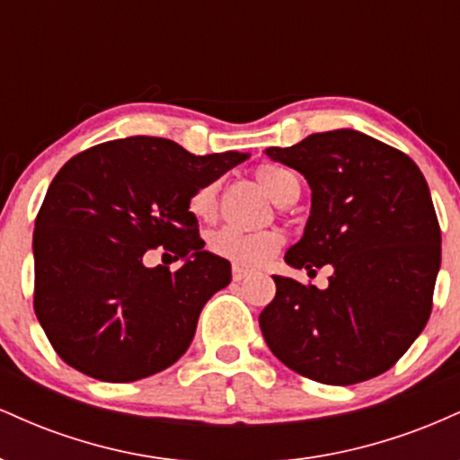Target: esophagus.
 Listing matches in <instances>:
<instances>
[{
	"label": "esophagus",
	"mask_w": 460,
	"mask_h": 460,
	"mask_svg": "<svg viewBox=\"0 0 460 460\" xmlns=\"http://www.w3.org/2000/svg\"><path fill=\"white\" fill-rule=\"evenodd\" d=\"M231 274H234V281H242V279H246L248 274H251V272L244 270V268H237V266H234V272H231Z\"/></svg>",
	"instance_id": "1"
}]
</instances>
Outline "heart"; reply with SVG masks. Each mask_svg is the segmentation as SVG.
Segmentation results:
<instances>
[{
	"label": "heart",
	"mask_w": 460,
	"mask_h": 460,
	"mask_svg": "<svg viewBox=\"0 0 460 460\" xmlns=\"http://www.w3.org/2000/svg\"><path fill=\"white\" fill-rule=\"evenodd\" d=\"M252 175L274 203L288 205L298 197L300 186L296 175L281 166L261 164L252 171ZM188 212L199 223L216 220V216H218V183L208 181L192 190L188 197ZM281 234L274 229L248 231V234L235 229H220L209 235L208 248L216 257H223V260L231 261L237 268H261L281 248Z\"/></svg>",
	"instance_id": "1"
}]
</instances>
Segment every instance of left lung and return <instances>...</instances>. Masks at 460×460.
Here are the masks:
<instances>
[{
  "label": "left lung",
  "instance_id": "obj_1",
  "mask_svg": "<svg viewBox=\"0 0 460 460\" xmlns=\"http://www.w3.org/2000/svg\"><path fill=\"white\" fill-rule=\"evenodd\" d=\"M266 153L311 186L305 235L285 261L309 274L331 263L332 277L326 289L272 277L263 340L289 369L324 385L387 372L432 311L441 229L429 183L406 153L352 129Z\"/></svg>",
  "mask_w": 460,
  "mask_h": 460
}]
</instances>
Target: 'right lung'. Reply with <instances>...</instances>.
<instances>
[{"label":"right lung","instance_id":"right-lung-1","mask_svg":"<svg viewBox=\"0 0 460 460\" xmlns=\"http://www.w3.org/2000/svg\"><path fill=\"white\" fill-rule=\"evenodd\" d=\"M246 157L131 136L58 171L36 216L34 311L66 366L131 383L188 350L200 309L231 281V263L203 251L188 197ZM157 245L187 263L146 269L141 257Z\"/></svg>","mask_w":460,"mask_h":460}]
</instances>
